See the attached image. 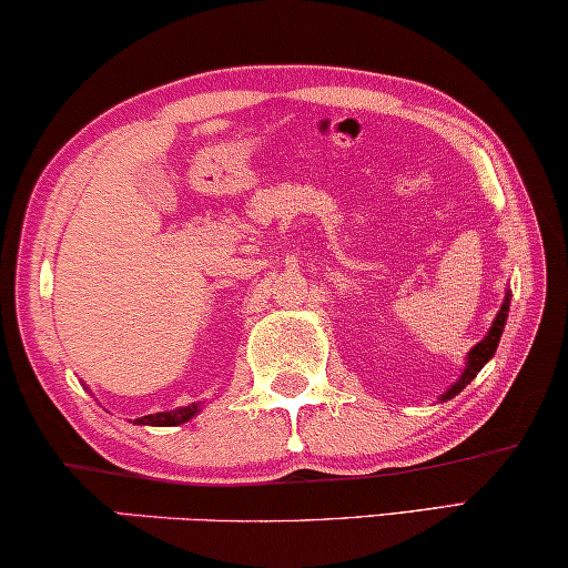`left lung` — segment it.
<instances>
[{"mask_svg": "<svg viewBox=\"0 0 568 568\" xmlns=\"http://www.w3.org/2000/svg\"><path fill=\"white\" fill-rule=\"evenodd\" d=\"M509 300H511V294H509V290H507V294H504V302H501V310H499V313H496L494 323H491V328H488L486 336L480 338L478 344L470 348L468 356H465V367H463V375L457 377V383L449 385L447 390L439 395V400H442V403L449 400V398H455L457 393H463V387H465V385H470V379L476 377L478 372L484 369V364H486L488 359H491V356L496 354V346H499V338H501V333H504V325H507V315H509Z\"/></svg>", "mask_w": 568, "mask_h": 568, "instance_id": "1", "label": "left lung"}]
</instances>
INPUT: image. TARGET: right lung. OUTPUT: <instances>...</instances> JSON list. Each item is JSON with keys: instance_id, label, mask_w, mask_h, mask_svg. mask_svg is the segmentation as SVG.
<instances>
[{"instance_id": "obj_1", "label": "right lung", "mask_w": 568, "mask_h": 568, "mask_svg": "<svg viewBox=\"0 0 568 568\" xmlns=\"http://www.w3.org/2000/svg\"><path fill=\"white\" fill-rule=\"evenodd\" d=\"M199 410H201V400L191 403V406H181L173 410H160V414L142 416V418H136L134 424H139V426H181L185 422H191Z\"/></svg>"}]
</instances>
